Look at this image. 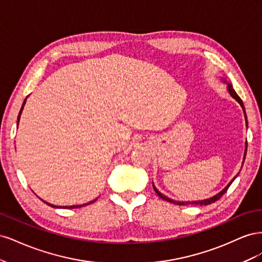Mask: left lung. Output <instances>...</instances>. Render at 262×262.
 Wrapping results in <instances>:
<instances>
[{
	"label": "left lung",
	"mask_w": 262,
	"mask_h": 262,
	"mask_svg": "<svg viewBox=\"0 0 262 262\" xmlns=\"http://www.w3.org/2000/svg\"><path fill=\"white\" fill-rule=\"evenodd\" d=\"M227 90H228V92H229V94H231V96L233 97V98H235L237 101H238L239 102V104H241V106L243 107V110H244V113H245V107H244V104H243V100L241 99V97L238 96V95H237L236 94V92L234 91V89H233V86L231 85V84H227ZM245 118H246V120H247V117H246V113H245ZM246 152H247V148H246L245 149V157H246ZM245 157H244V160H245ZM236 178V177H235ZM234 178V179H235ZM234 179L231 181V182H229V184L223 189V190H222V191L220 192V193H217L216 195H214V196H212V198H210V199H207V200H201V201H191V202H190V201H188V202H179V201H173V200H170L169 199V198H167V196H165V195H163L160 191H158V190L154 187V185H153V188H154V190H155V192L158 194V196H160V198H162V199L163 200H165V201H167V202H171V203H173V204H178V205H187V204H198V205H208V204H211V203H213V202H215V201H217L219 199H220V198L222 196V195H223L226 191H227V189L229 188V186H231L232 185V182L234 181Z\"/></svg>",
	"instance_id": "left-lung-1"
}]
</instances>
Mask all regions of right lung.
<instances>
[{
    "mask_svg": "<svg viewBox=\"0 0 262 262\" xmlns=\"http://www.w3.org/2000/svg\"><path fill=\"white\" fill-rule=\"evenodd\" d=\"M25 102H26V99L24 100V102H23V106H21V108H20V112H19V115H18V118H17V121H19V118H20V114H21V110H23V108H24V106H25ZM17 125H18V123H17ZM96 201V199L95 200H93V201H91V202H89V203H85V204H82V205H71V207H63L64 209H76V208H81V207H85V205H87V204H91V203H93V202H95ZM46 204H48V205H50V207H52V208H62V207H55V205H53V204H50V203H48V202H46V201H43Z\"/></svg>",
    "mask_w": 262,
    "mask_h": 262,
    "instance_id": "right-lung-1",
    "label": "right lung"
}]
</instances>
